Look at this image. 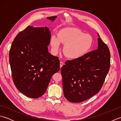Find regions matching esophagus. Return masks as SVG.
<instances>
[{
  "label": "esophagus",
  "instance_id": "esophagus-1",
  "mask_svg": "<svg viewBox=\"0 0 121 121\" xmlns=\"http://www.w3.org/2000/svg\"><path fill=\"white\" fill-rule=\"evenodd\" d=\"M63 65H64V63H63V62H60V68L62 67V66Z\"/></svg>",
  "mask_w": 121,
  "mask_h": 121
}]
</instances>
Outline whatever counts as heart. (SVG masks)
<instances>
[{"instance_id":"obj_1","label":"heart","mask_w":121,"mask_h":121,"mask_svg":"<svg viewBox=\"0 0 121 121\" xmlns=\"http://www.w3.org/2000/svg\"><path fill=\"white\" fill-rule=\"evenodd\" d=\"M60 43L65 45L63 52L68 58L76 59L82 57L90 50L93 38L75 27H67L59 31L57 36L53 35L50 38L52 50L56 53L60 49Z\"/></svg>"}]
</instances>
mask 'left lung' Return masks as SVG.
I'll return each mask as SVG.
<instances>
[{
  "label": "left lung",
  "mask_w": 121,
  "mask_h": 121,
  "mask_svg": "<svg viewBox=\"0 0 121 121\" xmlns=\"http://www.w3.org/2000/svg\"><path fill=\"white\" fill-rule=\"evenodd\" d=\"M97 35V49L66 61L61 69L64 96L70 102H81L97 94L108 73L110 51Z\"/></svg>",
  "instance_id": "obj_1"
}]
</instances>
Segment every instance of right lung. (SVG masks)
<instances>
[{"label": "right lung", "mask_w": 121, "mask_h": 121, "mask_svg": "<svg viewBox=\"0 0 121 121\" xmlns=\"http://www.w3.org/2000/svg\"><path fill=\"white\" fill-rule=\"evenodd\" d=\"M56 16L47 17L54 21ZM51 33L45 27L29 26L12 42L9 63L15 86L25 96L37 98L45 93L53 74L60 70L58 57L48 52Z\"/></svg>", "instance_id": "right-lung-1"}]
</instances>
